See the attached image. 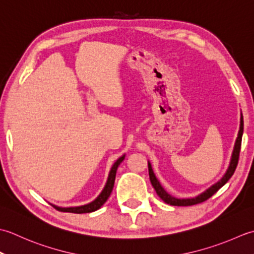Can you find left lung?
<instances>
[{
    "label": "left lung",
    "instance_id": "1",
    "mask_svg": "<svg viewBox=\"0 0 254 254\" xmlns=\"http://www.w3.org/2000/svg\"><path fill=\"white\" fill-rule=\"evenodd\" d=\"M242 133H243V117H242V114H241L239 132H238V137H237V140H236V143H235L234 151H232V156H231L229 167H228V169H227L225 175L216 184H214L213 186H210V188L208 190H206L204 193L199 194L198 196H196V197H194V198H177V197H173V196H171L170 194H168L167 192H165V190L161 186V184H160L158 179L156 178V175H154L151 164H150V162H148L150 182H151L153 189L156 190V192L159 195V197L161 198L164 201V203L170 204V205H172V206H190V205H196V204L203 203V201H205V200L208 199L209 197H211V196H213L217 192V190H218L221 188V186H224L227 182H228V180L232 177V174L235 173L236 168H237V164H238V160H239V153H240L241 140H242Z\"/></svg>",
    "mask_w": 254,
    "mask_h": 254
}]
</instances>
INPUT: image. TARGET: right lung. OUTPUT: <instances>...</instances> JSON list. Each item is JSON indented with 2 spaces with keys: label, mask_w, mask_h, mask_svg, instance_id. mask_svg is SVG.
I'll list each match as a JSON object with an SVG mask.
<instances>
[{
  "label": "right lung",
  "mask_w": 254,
  "mask_h": 254,
  "mask_svg": "<svg viewBox=\"0 0 254 254\" xmlns=\"http://www.w3.org/2000/svg\"><path fill=\"white\" fill-rule=\"evenodd\" d=\"M125 159V154L122 156L120 159H117V161L113 164V167L110 171V174H108V179L107 182L104 186V189L101 192V194L97 196V197L91 201L90 204H86L83 206H77V207H58L56 205L51 204V206L55 207L56 209H58L59 211H64V213H74V214H85V213H92V211H95L98 208H101V206L105 203L107 198L110 197V195L113 190L114 188V183H115V177H116V171L118 165H120L123 160Z\"/></svg>",
  "instance_id": "right-lung-1"
}]
</instances>
